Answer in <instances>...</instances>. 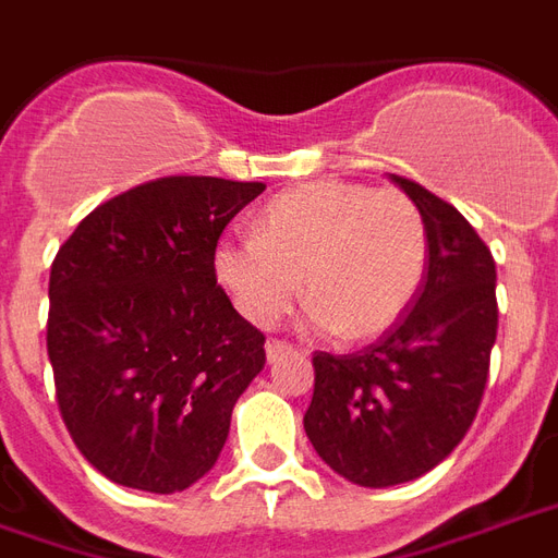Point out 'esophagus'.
<instances>
[{"label":"esophagus","instance_id":"esophagus-1","mask_svg":"<svg viewBox=\"0 0 558 558\" xmlns=\"http://www.w3.org/2000/svg\"><path fill=\"white\" fill-rule=\"evenodd\" d=\"M290 352H292L290 342H283V340H268V342H266V357H268V363L280 361L283 354H290Z\"/></svg>","mask_w":558,"mask_h":558}]
</instances>
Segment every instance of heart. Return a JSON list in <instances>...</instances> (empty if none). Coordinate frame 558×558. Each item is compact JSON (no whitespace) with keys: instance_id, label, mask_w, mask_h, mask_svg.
Wrapping results in <instances>:
<instances>
[{"instance_id":"heart-1","label":"heart","mask_w":558,"mask_h":558,"mask_svg":"<svg viewBox=\"0 0 558 558\" xmlns=\"http://www.w3.org/2000/svg\"><path fill=\"white\" fill-rule=\"evenodd\" d=\"M426 263V218L411 197L342 180L283 192L259 213L257 236L227 233L213 251L218 283L251 325H275L304 292L313 328L352 342L405 316Z\"/></svg>"}]
</instances>
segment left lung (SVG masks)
Wrapping results in <instances>:
<instances>
[{
    "label": "left lung",
    "instance_id": "left-lung-1",
    "mask_svg": "<svg viewBox=\"0 0 558 558\" xmlns=\"http://www.w3.org/2000/svg\"><path fill=\"white\" fill-rule=\"evenodd\" d=\"M426 218L428 266L405 316L354 354H313L304 432L319 458L363 488L437 468L473 426L497 340V266L456 206L390 177Z\"/></svg>",
    "mask_w": 558,
    "mask_h": 558
}]
</instances>
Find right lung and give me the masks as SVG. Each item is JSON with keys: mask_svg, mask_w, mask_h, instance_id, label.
I'll use <instances>...</instances> for the list:
<instances>
[{"mask_svg": "<svg viewBox=\"0 0 558 558\" xmlns=\"http://www.w3.org/2000/svg\"><path fill=\"white\" fill-rule=\"evenodd\" d=\"M263 183L159 177L100 204L49 271L47 352L73 444L150 494L195 485L266 363V337L213 271L230 218Z\"/></svg>", "mask_w": 558, "mask_h": 558, "instance_id": "add662e5", "label": "right lung"}]
</instances>
